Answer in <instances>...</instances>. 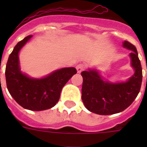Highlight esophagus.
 <instances>
[{
    "mask_svg": "<svg viewBox=\"0 0 147 147\" xmlns=\"http://www.w3.org/2000/svg\"><path fill=\"white\" fill-rule=\"evenodd\" d=\"M85 65L84 64H78L77 66H76V69H77V71H78V73H80L82 71L85 69Z\"/></svg>",
    "mask_w": 147,
    "mask_h": 147,
    "instance_id": "34e87169",
    "label": "esophagus"
}]
</instances>
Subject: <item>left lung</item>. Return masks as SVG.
<instances>
[{
  "label": "left lung",
  "mask_w": 147,
  "mask_h": 147,
  "mask_svg": "<svg viewBox=\"0 0 147 147\" xmlns=\"http://www.w3.org/2000/svg\"><path fill=\"white\" fill-rule=\"evenodd\" d=\"M123 47L132 50L130 53L134 75L126 82L111 83L104 81L96 70L83 71L82 99L85 107L100 115H110L123 111L137 98L142 84V67L136 47L128 41Z\"/></svg>",
  "instance_id": "left-lung-1"
}]
</instances>
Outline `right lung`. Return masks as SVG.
<instances>
[{
	"mask_svg": "<svg viewBox=\"0 0 147 147\" xmlns=\"http://www.w3.org/2000/svg\"><path fill=\"white\" fill-rule=\"evenodd\" d=\"M33 36L20 41L10 53L6 65L7 87L10 95L21 107L30 111H43L59 101L62 88L77 73L76 68H64L40 79L31 78L20 71L18 54Z\"/></svg>",
	"mask_w": 147,
	"mask_h": 147,
	"instance_id": "right-lung-1",
	"label": "right lung"
}]
</instances>
